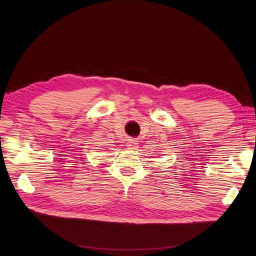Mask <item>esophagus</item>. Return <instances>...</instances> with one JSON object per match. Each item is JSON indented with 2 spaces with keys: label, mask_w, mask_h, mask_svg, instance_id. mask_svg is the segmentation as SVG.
I'll list each match as a JSON object with an SVG mask.
<instances>
[{
  "label": "esophagus",
  "mask_w": 256,
  "mask_h": 256,
  "mask_svg": "<svg viewBox=\"0 0 256 256\" xmlns=\"http://www.w3.org/2000/svg\"><path fill=\"white\" fill-rule=\"evenodd\" d=\"M126 146L130 150H135V149H137L138 142H136V140H130V142H128V144H126Z\"/></svg>",
  "instance_id": "obj_1"
}]
</instances>
